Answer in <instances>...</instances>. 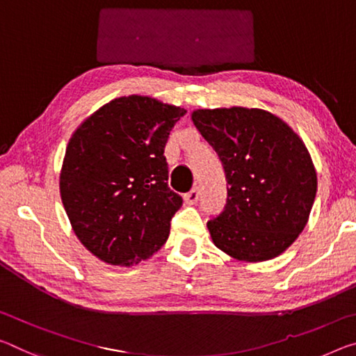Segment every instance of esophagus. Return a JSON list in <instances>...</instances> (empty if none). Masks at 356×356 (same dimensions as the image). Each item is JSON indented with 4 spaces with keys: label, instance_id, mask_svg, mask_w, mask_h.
Masks as SVG:
<instances>
[{
    "label": "esophagus",
    "instance_id": "1",
    "mask_svg": "<svg viewBox=\"0 0 356 356\" xmlns=\"http://www.w3.org/2000/svg\"><path fill=\"white\" fill-rule=\"evenodd\" d=\"M184 200L187 204H195L200 200V190L198 188H191L188 193L184 195Z\"/></svg>",
    "mask_w": 356,
    "mask_h": 356
}]
</instances>
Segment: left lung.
<instances>
[{
  "mask_svg": "<svg viewBox=\"0 0 356 356\" xmlns=\"http://www.w3.org/2000/svg\"><path fill=\"white\" fill-rule=\"evenodd\" d=\"M191 118L229 185L223 211L207 222L213 244L241 261L280 255L306 227L317 193V172L301 138L263 109H200Z\"/></svg>",
  "mask_w": 356,
  "mask_h": 356,
  "instance_id": "8db88e82",
  "label": "left lung"
}]
</instances>
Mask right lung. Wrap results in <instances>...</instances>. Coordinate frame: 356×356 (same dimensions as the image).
<instances>
[{"label":"right lung","mask_w":356,"mask_h":356,"mask_svg":"<svg viewBox=\"0 0 356 356\" xmlns=\"http://www.w3.org/2000/svg\"><path fill=\"white\" fill-rule=\"evenodd\" d=\"M185 112L131 95L101 107L70 139L61 201L79 241L104 263L138 264L166 242L182 196L168 187L163 154Z\"/></svg>","instance_id":"obj_1"}]
</instances>
